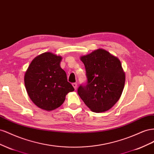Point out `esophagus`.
Segmentation results:
<instances>
[{"label": "esophagus", "instance_id": "obj_1", "mask_svg": "<svg viewBox=\"0 0 154 154\" xmlns=\"http://www.w3.org/2000/svg\"><path fill=\"white\" fill-rule=\"evenodd\" d=\"M72 86H73V88H74V89L75 90H76L77 89V84L76 82H73V84H72Z\"/></svg>", "mask_w": 154, "mask_h": 154}]
</instances>
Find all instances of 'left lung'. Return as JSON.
<instances>
[{
    "instance_id": "1",
    "label": "left lung",
    "mask_w": 154,
    "mask_h": 154,
    "mask_svg": "<svg viewBox=\"0 0 154 154\" xmlns=\"http://www.w3.org/2000/svg\"><path fill=\"white\" fill-rule=\"evenodd\" d=\"M87 82L77 92L92 112H104L119 99L124 88L125 75L120 60L107 51L98 49L81 57Z\"/></svg>"
}]
</instances>
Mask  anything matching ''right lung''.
Segmentation results:
<instances>
[{"label": "right lung", "mask_w": 154, "mask_h": 154, "mask_svg": "<svg viewBox=\"0 0 154 154\" xmlns=\"http://www.w3.org/2000/svg\"><path fill=\"white\" fill-rule=\"evenodd\" d=\"M61 59L50 52L44 53L32 60L25 73L24 84L29 98L47 111L61 106L67 94L74 91L60 66Z\"/></svg>", "instance_id": "1"}]
</instances>
